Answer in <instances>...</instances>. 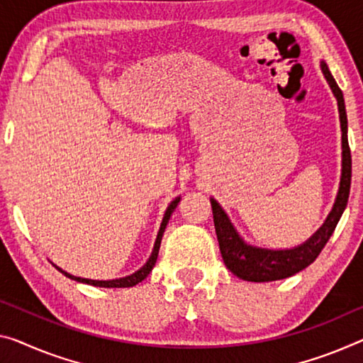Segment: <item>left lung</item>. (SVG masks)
<instances>
[{
    "label": "left lung",
    "instance_id": "1",
    "mask_svg": "<svg viewBox=\"0 0 363 363\" xmlns=\"http://www.w3.org/2000/svg\"><path fill=\"white\" fill-rule=\"evenodd\" d=\"M321 71L325 74L328 84H330L334 97L337 100L339 120H341L342 131V174L341 183H339V191L330 216L326 217L325 224L311 235L305 243L291 250H267L248 245L238 235L235 227L232 225L225 211L220 208L214 198H211L213 206L214 227L216 235L219 240V248L222 259H224L228 271L233 272L237 277L250 282H271L279 279L291 277L297 274L298 271L305 269L318 258L321 250L325 248L328 240L333 235L339 219L347 206L349 191H350V177H352V157H350V149L347 141V113H345V105L342 91L334 81L333 74L328 69V65L321 61Z\"/></svg>",
    "mask_w": 363,
    "mask_h": 363
}]
</instances>
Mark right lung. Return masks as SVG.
Instances as JSON below:
<instances>
[{
    "instance_id": "obj_1",
    "label": "right lung",
    "mask_w": 363,
    "mask_h": 363,
    "mask_svg": "<svg viewBox=\"0 0 363 363\" xmlns=\"http://www.w3.org/2000/svg\"><path fill=\"white\" fill-rule=\"evenodd\" d=\"M180 203V198H175L172 203L169 204V208H167L165 214H164V219H162V224H160L159 228V233H157V238H155V243H154V250L152 253H150L147 263L144 264L141 269H138L136 272H133L131 276H126V277H120V279H111V281H94V279H84V277H77V276H72L69 272H66L58 267L57 264H53L57 269L61 272V274H65L66 277L72 279V281L76 282H82V284H89V286H96V287H107V289H113V287H133L139 284L141 281H144L149 276V272L152 271V267L155 266V261H157V256H159V248H160V242H162V235L165 232V227L169 224V219L172 213H174L175 208Z\"/></svg>"
}]
</instances>
